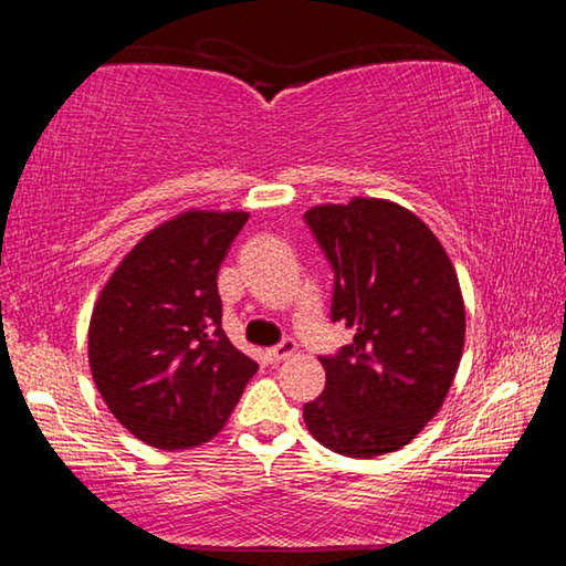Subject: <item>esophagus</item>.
<instances>
[{"mask_svg":"<svg viewBox=\"0 0 566 566\" xmlns=\"http://www.w3.org/2000/svg\"><path fill=\"white\" fill-rule=\"evenodd\" d=\"M296 354V342L294 339H284L282 344H276V347L266 349V357H270V361H284L290 359Z\"/></svg>","mask_w":566,"mask_h":566,"instance_id":"34e87169","label":"esophagus"}]
</instances>
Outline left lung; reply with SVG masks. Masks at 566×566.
Wrapping results in <instances>:
<instances>
[{
	"label": "left lung",
	"instance_id": "8db88e82",
	"mask_svg": "<svg viewBox=\"0 0 566 566\" xmlns=\"http://www.w3.org/2000/svg\"><path fill=\"white\" fill-rule=\"evenodd\" d=\"M334 270L332 319L354 329L322 357L327 387L304 405L310 434L371 459L409 444L442 409L464 352L467 314L454 264L421 219L389 199L306 209Z\"/></svg>",
	"mask_w": 566,
	"mask_h": 566
}]
</instances>
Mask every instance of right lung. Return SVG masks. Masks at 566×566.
<instances>
[{"mask_svg": "<svg viewBox=\"0 0 566 566\" xmlns=\"http://www.w3.org/2000/svg\"><path fill=\"white\" fill-rule=\"evenodd\" d=\"M249 212L197 209L151 229L112 272L90 319V369L124 429L157 449L214 439L256 361L222 329L217 274Z\"/></svg>", "mask_w": 566, "mask_h": 566, "instance_id": "add662e5", "label": "right lung"}]
</instances>
